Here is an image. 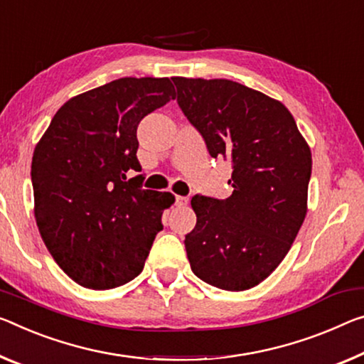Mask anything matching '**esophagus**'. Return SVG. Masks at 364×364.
Masks as SVG:
<instances>
[{
  "mask_svg": "<svg viewBox=\"0 0 364 364\" xmlns=\"http://www.w3.org/2000/svg\"><path fill=\"white\" fill-rule=\"evenodd\" d=\"M188 203H189L188 198H184V196H176V205L183 207V205H188Z\"/></svg>",
  "mask_w": 364,
  "mask_h": 364,
  "instance_id": "1",
  "label": "esophagus"
}]
</instances>
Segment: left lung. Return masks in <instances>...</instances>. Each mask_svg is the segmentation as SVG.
Returning <instances> with one entry per match:
<instances>
[{"label": "left lung", "mask_w": 364, "mask_h": 364, "mask_svg": "<svg viewBox=\"0 0 364 364\" xmlns=\"http://www.w3.org/2000/svg\"><path fill=\"white\" fill-rule=\"evenodd\" d=\"M212 157L232 160L227 199L196 194L184 246L196 277L243 291L279 267L308 212L311 149L284 103L228 79L171 77Z\"/></svg>", "instance_id": "1"}]
</instances>
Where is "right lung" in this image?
<instances>
[{
  "mask_svg": "<svg viewBox=\"0 0 364 364\" xmlns=\"http://www.w3.org/2000/svg\"><path fill=\"white\" fill-rule=\"evenodd\" d=\"M168 77H123L69 99L32 157L33 213L50 255L76 284L108 290L144 269L170 193L142 189L137 124L175 99Z\"/></svg>",
  "mask_w": 364,
  "mask_h": 364,
  "instance_id": "1",
  "label": "right lung"
}]
</instances>
